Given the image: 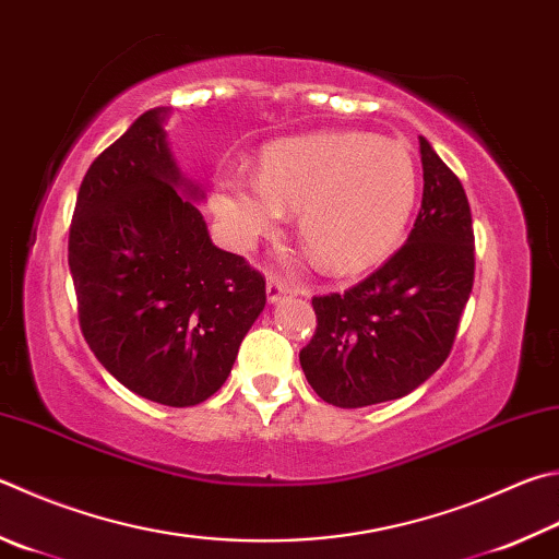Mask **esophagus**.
Segmentation results:
<instances>
[{
    "label": "esophagus",
    "mask_w": 559,
    "mask_h": 559,
    "mask_svg": "<svg viewBox=\"0 0 559 559\" xmlns=\"http://www.w3.org/2000/svg\"><path fill=\"white\" fill-rule=\"evenodd\" d=\"M290 293H293V288L288 286V283H283L278 278H269L266 281V298H269V302H278L281 298L290 296Z\"/></svg>",
    "instance_id": "1"
}]
</instances>
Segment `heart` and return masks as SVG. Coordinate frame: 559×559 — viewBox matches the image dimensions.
Segmentation results:
<instances>
[{"instance_id":"heart-1","label":"heart","mask_w":559,"mask_h":559,"mask_svg":"<svg viewBox=\"0 0 559 559\" xmlns=\"http://www.w3.org/2000/svg\"><path fill=\"white\" fill-rule=\"evenodd\" d=\"M418 168L408 146L364 131L283 139L263 148L259 176L225 170L212 210L231 245L251 249L298 212L306 249L332 273H357L385 257L408 225Z\"/></svg>"}]
</instances>
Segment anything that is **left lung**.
<instances>
[{
  "mask_svg": "<svg viewBox=\"0 0 559 559\" xmlns=\"http://www.w3.org/2000/svg\"><path fill=\"white\" fill-rule=\"evenodd\" d=\"M423 205L408 241L344 293L312 298L300 349L312 391L337 408L403 399L450 357L474 286L472 210L460 178L420 136Z\"/></svg>",
  "mask_w": 559,
  "mask_h": 559,
  "instance_id": "1",
  "label": "left lung"
}]
</instances>
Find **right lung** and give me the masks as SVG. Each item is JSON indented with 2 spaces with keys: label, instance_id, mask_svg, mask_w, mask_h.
<instances>
[{
  "label": "right lung",
  "instance_id": "add662e5",
  "mask_svg": "<svg viewBox=\"0 0 559 559\" xmlns=\"http://www.w3.org/2000/svg\"><path fill=\"white\" fill-rule=\"evenodd\" d=\"M166 107L148 109L99 154L68 239L78 318L121 385L170 408L222 389L266 306V281L207 235L205 198L170 154Z\"/></svg>",
  "mask_w": 559,
  "mask_h": 559
}]
</instances>
